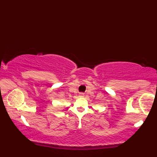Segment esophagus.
I'll list each match as a JSON object with an SVG mask.
<instances>
[{
    "label": "esophagus",
    "mask_w": 157,
    "mask_h": 157,
    "mask_svg": "<svg viewBox=\"0 0 157 157\" xmlns=\"http://www.w3.org/2000/svg\"><path fill=\"white\" fill-rule=\"evenodd\" d=\"M79 96H82V97H83V96H84V93H80V94H79Z\"/></svg>",
    "instance_id": "obj_1"
}]
</instances>
